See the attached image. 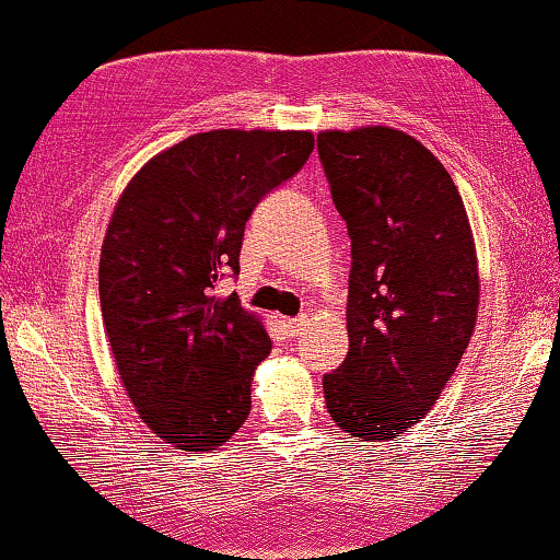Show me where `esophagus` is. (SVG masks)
<instances>
[{
    "mask_svg": "<svg viewBox=\"0 0 560 560\" xmlns=\"http://www.w3.org/2000/svg\"><path fill=\"white\" fill-rule=\"evenodd\" d=\"M304 328H307V320H302V317H281V330L287 338L302 336Z\"/></svg>",
    "mask_w": 560,
    "mask_h": 560,
    "instance_id": "1",
    "label": "esophagus"
}]
</instances>
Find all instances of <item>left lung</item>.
I'll use <instances>...</instances> for the list:
<instances>
[{"instance_id":"8db88e82","label":"left lung","mask_w":560,"mask_h":560,"mask_svg":"<svg viewBox=\"0 0 560 560\" xmlns=\"http://www.w3.org/2000/svg\"><path fill=\"white\" fill-rule=\"evenodd\" d=\"M351 237L349 353L325 374L330 419L362 442L398 439L455 374L478 317L465 203L421 141L390 126L317 133Z\"/></svg>"}]
</instances>
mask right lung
<instances>
[{"label": "right lung", "mask_w": 560, "mask_h": 560, "mask_svg": "<svg viewBox=\"0 0 560 560\" xmlns=\"http://www.w3.org/2000/svg\"><path fill=\"white\" fill-rule=\"evenodd\" d=\"M310 131L194 133L133 175L101 253L103 325L139 419L162 442L209 452L250 413V380L271 351L237 294L245 222L307 162Z\"/></svg>", "instance_id": "1"}]
</instances>
